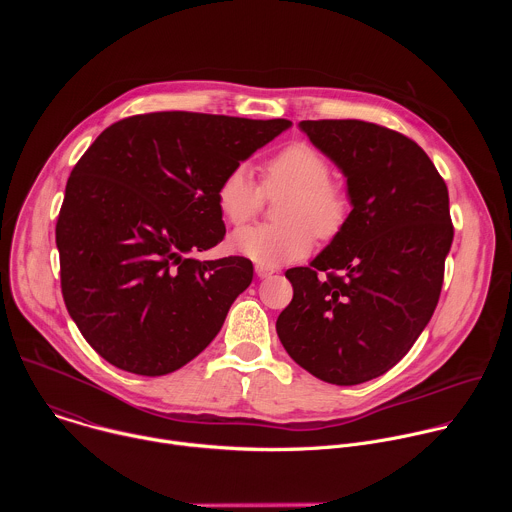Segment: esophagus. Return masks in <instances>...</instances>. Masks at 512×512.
Here are the masks:
<instances>
[{
	"label": "esophagus",
	"instance_id": "obj_1",
	"mask_svg": "<svg viewBox=\"0 0 512 512\" xmlns=\"http://www.w3.org/2000/svg\"><path fill=\"white\" fill-rule=\"evenodd\" d=\"M255 273L261 277V279H265V277H271L273 273H277V269L273 267V265H265V263H257L255 265Z\"/></svg>",
	"mask_w": 512,
	"mask_h": 512
}]
</instances>
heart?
Returning a JSON list of instances; mask_svg holds the SVG:
<instances>
[{
	"label": "heart",
	"mask_w": 512,
	"mask_h": 512,
	"mask_svg": "<svg viewBox=\"0 0 512 512\" xmlns=\"http://www.w3.org/2000/svg\"><path fill=\"white\" fill-rule=\"evenodd\" d=\"M328 158L308 141L287 143L263 168L261 186L247 164L233 166L216 184L214 200L225 221L239 227L259 212L265 196L285 194L277 206V225H255L231 237L233 249L251 261L277 265L304 259L314 245L336 239L350 214V198L334 182Z\"/></svg>",
	"instance_id": "heart-1"
}]
</instances>
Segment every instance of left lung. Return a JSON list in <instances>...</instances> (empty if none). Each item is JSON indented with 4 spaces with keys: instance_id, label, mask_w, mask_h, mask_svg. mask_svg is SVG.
<instances>
[{
    "instance_id": "obj_1",
    "label": "left lung",
    "mask_w": 512,
    "mask_h": 512,
    "mask_svg": "<svg viewBox=\"0 0 512 512\" xmlns=\"http://www.w3.org/2000/svg\"><path fill=\"white\" fill-rule=\"evenodd\" d=\"M300 129L346 176L352 210L310 267L285 271L294 300L275 328L302 369L358 385L395 367L433 316L454 239L448 186L399 131L358 119Z\"/></svg>"
}]
</instances>
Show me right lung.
<instances>
[{"label": "right lung", "instance_id": "1", "mask_svg": "<svg viewBox=\"0 0 512 512\" xmlns=\"http://www.w3.org/2000/svg\"><path fill=\"white\" fill-rule=\"evenodd\" d=\"M289 125L188 111L133 115L107 127L72 168L56 223L62 298L113 367L174 373L223 328L253 263L192 253L227 233L218 180Z\"/></svg>", "mask_w": 512, "mask_h": 512}]
</instances>
